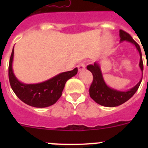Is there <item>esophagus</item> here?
I'll use <instances>...</instances> for the list:
<instances>
[{
  "instance_id": "esophagus-1",
  "label": "esophagus",
  "mask_w": 148,
  "mask_h": 148,
  "mask_svg": "<svg viewBox=\"0 0 148 148\" xmlns=\"http://www.w3.org/2000/svg\"><path fill=\"white\" fill-rule=\"evenodd\" d=\"M77 66H78V70H79V71H82V70H85V67H86L85 64H84V62L79 63Z\"/></svg>"
}]
</instances>
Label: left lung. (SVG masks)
Listing matches in <instances>:
<instances>
[{"instance_id": "obj_1", "label": "left lung", "mask_w": 148, "mask_h": 148, "mask_svg": "<svg viewBox=\"0 0 148 148\" xmlns=\"http://www.w3.org/2000/svg\"><path fill=\"white\" fill-rule=\"evenodd\" d=\"M119 37L121 43L123 41H127L129 43H131L136 47L140 56V61L138 65L143 75V61H142V52H141L139 45L133 40V38L129 34L121 29L119 30ZM87 69L90 70L93 75V81L89 90L90 97L97 104L104 106V107L113 108V107H117L126 102L127 101L129 100L136 93L142 80V78L138 83H137L134 87H132L130 90L121 91V90H118L110 87L106 84L103 78L102 72H101L99 61L94 63V64L88 65L87 66Z\"/></svg>"}]
</instances>
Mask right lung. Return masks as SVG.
I'll return each mask as SVG.
<instances>
[{
	"label": "right lung",
	"mask_w": 148,
	"mask_h": 148,
	"mask_svg": "<svg viewBox=\"0 0 148 148\" xmlns=\"http://www.w3.org/2000/svg\"><path fill=\"white\" fill-rule=\"evenodd\" d=\"M14 47L9 64V79L12 89L21 100L34 108H43L53 105L62 95L65 84L78 73V68L64 72L45 82L37 84H24L18 80L12 68Z\"/></svg>",
	"instance_id": "1"
}]
</instances>
